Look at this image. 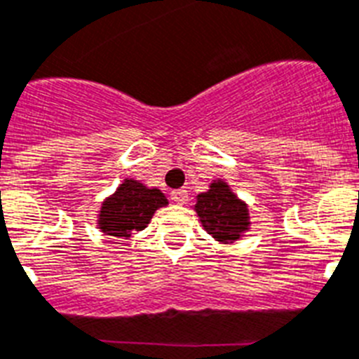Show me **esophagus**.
<instances>
[{"label": "esophagus", "mask_w": 359, "mask_h": 359, "mask_svg": "<svg viewBox=\"0 0 359 359\" xmlns=\"http://www.w3.org/2000/svg\"><path fill=\"white\" fill-rule=\"evenodd\" d=\"M171 201L177 202V204H186V202H188V191H186V189H175V191H171Z\"/></svg>", "instance_id": "34e87169"}]
</instances>
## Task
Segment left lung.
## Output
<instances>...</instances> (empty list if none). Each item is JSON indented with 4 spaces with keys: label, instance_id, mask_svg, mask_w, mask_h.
I'll return each mask as SVG.
<instances>
[{
    "label": "left lung",
    "instance_id": "8db88e82",
    "mask_svg": "<svg viewBox=\"0 0 359 359\" xmlns=\"http://www.w3.org/2000/svg\"><path fill=\"white\" fill-rule=\"evenodd\" d=\"M195 211L204 229L218 242H235L249 229L248 205L236 197L224 180H215L197 197Z\"/></svg>",
    "mask_w": 359,
    "mask_h": 359
}]
</instances>
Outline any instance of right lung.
<instances>
[{
	"instance_id": "right-lung-1",
	"label": "right lung",
	"mask_w": 359,
	"mask_h": 359,
	"mask_svg": "<svg viewBox=\"0 0 359 359\" xmlns=\"http://www.w3.org/2000/svg\"><path fill=\"white\" fill-rule=\"evenodd\" d=\"M168 204L161 189H148L139 180L126 179L111 197L106 198L99 211V229L104 235L130 236L142 231L155 211Z\"/></svg>"
}]
</instances>
